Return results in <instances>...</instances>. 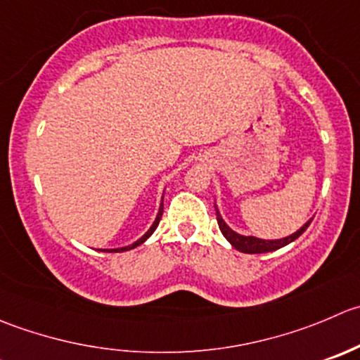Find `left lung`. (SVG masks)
<instances>
[{
  "mask_svg": "<svg viewBox=\"0 0 360 360\" xmlns=\"http://www.w3.org/2000/svg\"><path fill=\"white\" fill-rule=\"evenodd\" d=\"M216 219H218V226H219V230H221L223 236H225V239L229 240V243L232 244L236 250L243 251V253H267V251L280 250V248L287 246V244H290L292 240L297 239V237L301 236L306 229H308L309 223H311V221H308L304 226H301L297 232L292 233V236H288V237H285V239L265 240V239H258V237L239 236V233H236L233 230H230L229 226H226V223L221 219V216H219L218 209H216Z\"/></svg>",
  "mask_w": 360,
  "mask_h": 360,
  "instance_id": "1",
  "label": "left lung"
}]
</instances>
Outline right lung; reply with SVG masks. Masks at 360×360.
Wrapping results in <instances>:
<instances>
[{"instance_id": "obj_1", "label": "right lung", "mask_w": 360, "mask_h": 360, "mask_svg": "<svg viewBox=\"0 0 360 360\" xmlns=\"http://www.w3.org/2000/svg\"><path fill=\"white\" fill-rule=\"evenodd\" d=\"M162 214H163V204H162V205H160V211H158V216H156V219H155V223H153V226H151V229H149V230H148V232H146V233H144V236H142V237H141V239H139V240H135V243H134V244H131V246L117 248V250H110V251H112V253H120V251H128V250H134V248H137V246H139V244H142V243H144V240H146V239H148V237H149V236H151V233H153V232H155V230H156V226H158L160 219H162Z\"/></svg>"}]
</instances>
